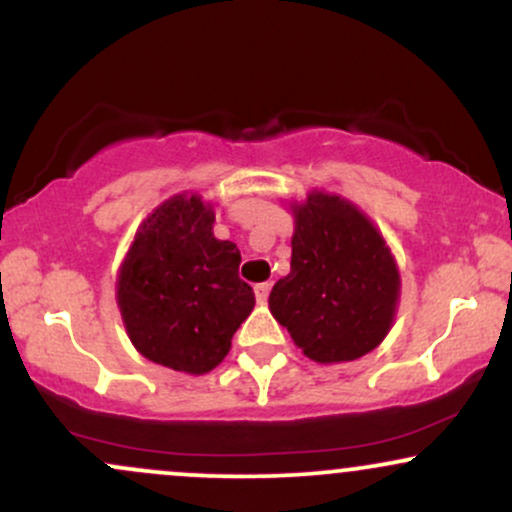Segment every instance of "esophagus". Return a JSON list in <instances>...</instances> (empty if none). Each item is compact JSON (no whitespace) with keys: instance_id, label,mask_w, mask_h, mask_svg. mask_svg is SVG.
I'll list each match as a JSON object with an SVG mask.
<instances>
[{"instance_id":"esophagus-1","label":"esophagus","mask_w":512,"mask_h":512,"mask_svg":"<svg viewBox=\"0 0 512 512\" xmlns=\"http://www.w3.org/2000/svg\"><path fill=\"white\" fill-rule=\"evenodd\" d=\"M269 291H272V286H269V284H257L255 286V298L260 303H264L269 298Z\"/></svg>"}]
</instances>
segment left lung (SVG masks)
<instances>
[{
	"label": "left lung",
	"instance_id": "1",
	"mask_svg": "<svg viewBox=\"0 0 512 512\" xmlns=\"http://www.w3.org/2000/svg\"><path fill=\"white\" fill-rule=\"evenodd\" d=\"M293 214L291 272L269 293L272 315L317 363L361 358L395 317L399 274L390 248L342 197L313 192Z\"/></svg>",
	"mask_w": 512,
	"mask_h": 512
}]
</instances>
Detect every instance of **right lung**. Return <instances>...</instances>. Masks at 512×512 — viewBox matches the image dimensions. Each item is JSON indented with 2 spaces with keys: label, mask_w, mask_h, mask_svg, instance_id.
Segmentation results:
<instances>
[{
  "label": "right lung",
  "mask_w": 512,
  "mask_h": 512,
  "mask_svg": "<svg viewBox=\"0 0 512 512\" xmlns=\"http://www.w3.org/2000/svg\"><path fill=\"white\" fill-rule=\"evenodd\" d=\"M214 211L173 197L144 221L117 279L127 334L149 361L209 373L231 349L255 293L238 276L240 250L216 240Z\"/></svg>",
  "instance_id": "right-lung-1"
}]
</instances>
